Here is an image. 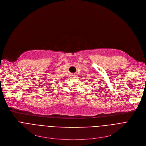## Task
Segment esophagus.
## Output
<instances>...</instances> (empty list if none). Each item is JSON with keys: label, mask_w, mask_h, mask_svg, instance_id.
<instances>
[{"label": "esophagus", "mask_w": 146, "mask_h": 146, "mask_svg": "<svg viewBox=\"0 0 146 146\" xmlns=\"http://www.w3.org/2000/svg\"><path fill=\"white\" fill-rule=\"evenodd\" d=\"M71 76H72V77H73V78H76V76H77V75H76V73H73V74H71V75H70Z\"/></svg>", "instance_id": "obj_1"}]
</instances>
